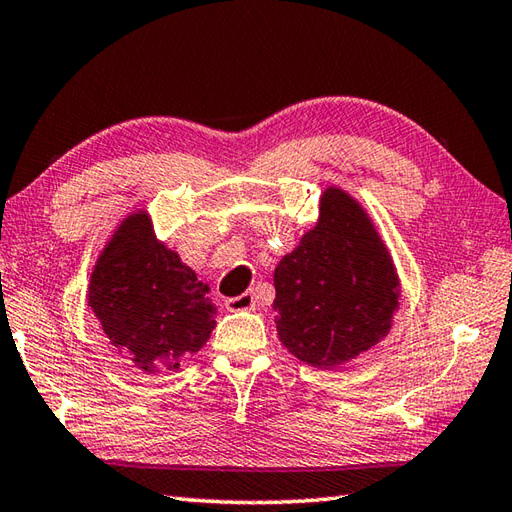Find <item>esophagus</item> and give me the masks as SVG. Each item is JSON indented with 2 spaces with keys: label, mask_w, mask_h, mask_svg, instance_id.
I'll return each instance as SVG.
<instances>
[{
  "label": "esophagus",
  "mask_w": 512,
  "mask_h": 512,
  "mask_svg": "<svg viewBox=\"0 0 512 512\" xmlns=\"http://www.w3.org/2000/svg\"><path fill=\"white\" fill-rule=\"evenodd\" d=\"M226 308L231 312H242V310H255V295L253 292H244L239 297L226 299Z\"/></svg>",
  "instance_id": "1"
}]
</instances>
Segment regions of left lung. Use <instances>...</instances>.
I'll list each match as a JSON object with an SVG mask.
<instances>
[{
  "mask_svg": "<svg viewBox=\"0 0 512 512\" xmlns=\"http://www.w3.org/2000/svg\"><path fill=\"white\" fill-rule=\"evenodd\" d=\"M277 332L314 367H336L376 345L398 308L394 264L365 211L328 189L321 220L275 268Z\"/></svg>",
  "mask_w": 512,
  "mask_h": 512,
  "instance_id": "8db88e82",
  "label": "left lung"
}]
</instances>
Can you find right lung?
Returning <instances> with one entry per match:
<instances>
[{
	"instance_id": "right-lung-1",
	"label": "right lung",
	"mask_w": 512,
	"mask_h": 512,
	"mask_svg": "<svg viewBox=\"0 0 512 512\" xmlns=\"http://www.w3.org/2000/svg\"><path fill=\"white\" fill-rule=\"evenodd\" d=\"M90 308L138 369H176L215 328L217 308L189 266L158 244L145 213L129 215L90 281Z\"/></svg>"
}]
</instances>
